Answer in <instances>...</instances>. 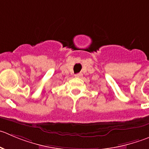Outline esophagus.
<instances>
[{
    "label": "esophagus",
    "instance_id": "obj_1",
    "mask_svg": "<svg viewBox=\"0 0 149 149\" xmlns=\"http://www.w3.org/2000/svg\"><path fill=\"white\" fill-rule=\"evenodd\" d=\"M82 76H83V74L78 73V74H76L75 75H74V77H81Z\"/></svg>",
    "mask_w": 149,
    "mask_h": 149
}]
</instances>
